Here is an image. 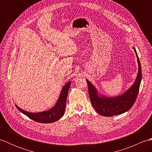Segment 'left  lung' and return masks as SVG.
Instances as JSON below:
<instances>
[{
  "label": "left lung",
  "instance_id": "1",
  "mask_svg": "<svg viewBox=\"0 0 152 152\" xmlns=\"http://www.w3.org/2000/svg\"><path fill=\"white\" fill-rule=\"evenodd\" d=\"M137 57L138 71L136 80L131 88L124 94L116 97H106L99 96L95 88L86 80L88 86L89 99L95 110L100 115L110 117L121 114L128 111L136 101L142 80V70L139 59L134 48H133Z\"/></svg>",
  "mask_w": 152,
  "mask_h": 152
}]
</instances>
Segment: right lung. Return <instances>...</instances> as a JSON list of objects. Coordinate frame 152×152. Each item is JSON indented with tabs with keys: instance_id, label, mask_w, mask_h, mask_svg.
Here are the masks:
<instances>
[{
	"instance_id": "obj_1",
	"label": "right lung",
	"mask_w": 152,
	"mask_h": 152,
	"mask_svg": "<svg viewBox=\"0 0 152 152\" xmlns=\"http://www.w3.org/2000/svg\"><path fill=\"white\" fill-rule=\"evenodd\" d=\"M70 83L71 82H68L63 87L62 90H61L59 98L56 105L49 110L38 113H32L24 110L17 105H15L16 108L23 114L26 115L27 117L37 122L43 123V124H50V123L59 120L64 114L67 94L70 88Z\"/></svg>"
}]
</instances>
